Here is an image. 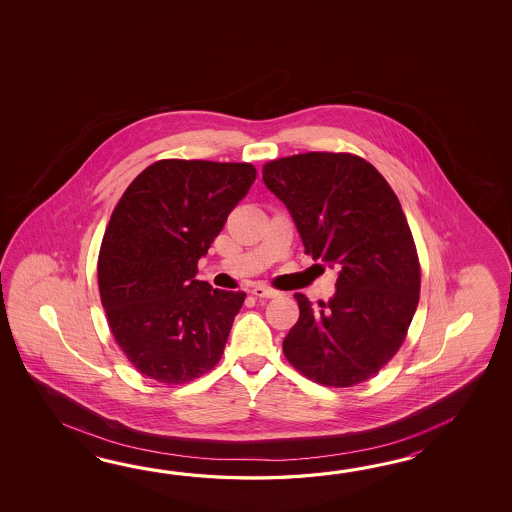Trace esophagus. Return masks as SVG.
Segmentation results:
<instances>
[{"label":"esophagus","instance_id":"esophagus-1","mask_svg":"<svg viewBox=\"0 0 512 512\" xmlns=\"http://www.w3.org/2000/svg\"><path fill=\"white\" fill-rule=\"evenodd\" d=\"M252 294L254 296H258V298H276L278 296V291L276 289H271V287H267V285H261V283H258V285H254L252 287Z\"/></svg>","mask_w":512,"mask_h":512}]
</instances>
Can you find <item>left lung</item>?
<instances>
[{
    "instance_id": "obj_1",
    "label": "left lung",
    "mask_w": 512,
    "mask_h": 512,
    "mask_svg": "<svg viewBox=\"0 0 512 512\" xmlns=\"http://www.w3.org/2000/svg\"><path fill=\"white\" fill-rule=\"evenodd\" d=\"M305 254L338 265L337 293L318 307L294 294L300 316L283 355L331 388L368 381L403 346L421 291L414 236L392 186L353 153L307 152L263 164Z\"/></svg>"
}]
</instances>
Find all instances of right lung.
Instances as JSON below:
<instances>
[{
  "label": "right lung",
  "instance_id": "right-lung-1",
  "mask_svg": "<svg viewBox=\"0 0 512 512\" xmlns=\"http://www.w3.org/2000/svg\"><path fill=\"white\" fill-rule=\"evenodd\" d=\"M256 179L251 163L163 159L137 175L98 252L109 329L133 368L185 384L218 364L247 294L196 280L197 261Z\"/></svg>",
  "mask_w": 512,
  "mask_h": 512
}]
</instances>
